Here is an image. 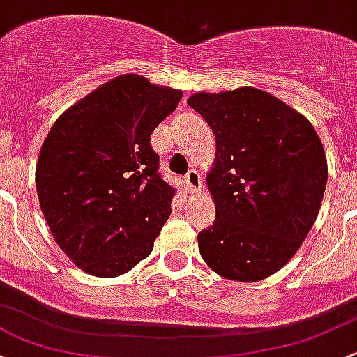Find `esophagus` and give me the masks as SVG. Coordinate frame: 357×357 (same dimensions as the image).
<instances>
[{"mask_svg":"<svg viewBox=\"0 0 357 357\" xmlns=\"http://www.w3.org/2000/svg\"><path fill=\"white\" fill-rule=\"evenodd\" d=\"M185 183H186V188H188L190 193H198L202 190V178H200V172L197 169H190L185 176Z\"/></svg>","mask_w":357,"mask_h":357,"instance_id":"1","label":"esophagus"}]
</instances>
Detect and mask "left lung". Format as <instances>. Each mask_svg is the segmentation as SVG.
<instances>
[{
	"label": "left lung",
	"mask_w": 357,
	"mask_h": 357,
	"mask_svg": "<svg viewBox=\"0 0 357 357\" xmlns=\"http://www.w3.org/2000/svg\"><path fill=\"white\" fill-rule=\"evenodd\" d=\"M215 135L207 185L215 220L198 234L213 272L255 282L294 257L313 227L328 169L311 123L277 97L253 87L188 99Z\"/></svg>",
	"instance_id": "left-lung-1"
}]
</instances>
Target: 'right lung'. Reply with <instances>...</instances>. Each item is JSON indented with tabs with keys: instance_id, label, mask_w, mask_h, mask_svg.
Returning <instances> with one entry per match:
<instances>
[{
	"instance_id": "add662e5",
	"label": "right lung",
	"mask_w": 357,
	"mask_h": 357,
	"mask_svg": "<svg viewBox=\"0 0 357 357\" xmlns=\"http://www.w3.org/2000/svg\"><path fill=\"white\" fill-rule=\"evenodd\" d=\"M183 92L123 75L63 112L40 149L36 186L46 222L77 267L97 277L147 258L176 190L150 135Z\"/></svg>"
}]
</instances>
